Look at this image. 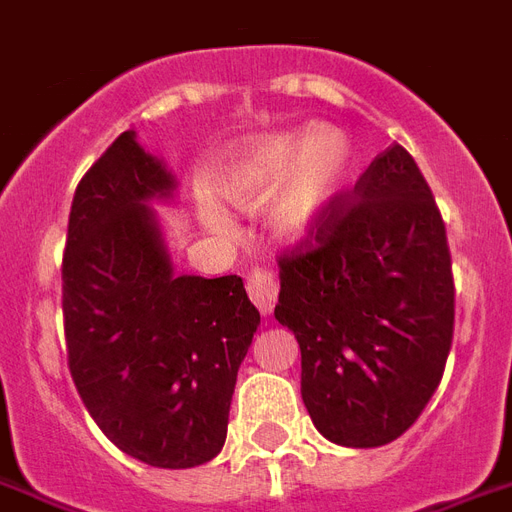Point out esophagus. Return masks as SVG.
Masks as SVG:
<instances>
[{
  "label": "esophagus",
  "mask_w": 512,
  "mask_h": 512,
  "mask_svg": "<svg viewBox=\"0 0 512 512\" xmlns=\"http://www.w3.org/2000/svg\"><path fill=\"white\" fill-rule=\"evenodd\" d=\"M247 292L252 303L257 306V311L268 317L276 306V295H279V284L273 279L271 271H263V268H257L252 276L247 279Z\"/></svg>",
  "instance_id": "esophagus-1"
}]
</instances>
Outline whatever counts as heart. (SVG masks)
<instances>
[{
  "label": "heart",
  "instance_id": "b5f03b06",
  "mask_svg": "<svg viewBox=\"0 0 512 512\" xmlns=\"http://www.w3.org/2000/svg\"><path fill=\"white\" fill-rule=\"evenodd\" d=\"M354 152L343 131L306 126L236 142L214 171L212 187L241 212L265 209L271 236L284 247H306L325 228L351 177ZM198 220L217 239L233 236L220 206L201 198Z\"/></svg>",
  "mask_w": 512,
  "mask_h": 512
}]
</instances>
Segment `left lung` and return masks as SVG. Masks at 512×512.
<instances>
[{"mask_svg": "<svg viewBox=\"0 0 512 512\" xmlns=\"http://www.w3.org/2000/svg\"><path fill=\"white\" fill-rule=\"evenodd\" d=\"M317 247L279 263L273 317L300 346V395L330 443L378 448L419 419L454 338L446 225L411 155L370 163Z\"/></svg>", "mask_w": 512, "mask_h": 512, "instance_id": "8db88e82", "label": "left lung"}]
</instances>
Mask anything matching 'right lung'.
<instances>
[{"label":"right lung","instance_id":"add662e5","mask_svg":"<svg viewBox=\"0 0 512 512\" xmlns=\"http://www.w3.org/2000/svg\"><path fill=\"white\" fill-rule=\"evenodd\" d=\"M163 158L123 131L74 193L64 255L69 370L123 454L187 470L220 454L260 327L241 276L174 271L152 204L177 201Z\"/></svg>","mask_w":512,"mask_h":512}]
</instances>
